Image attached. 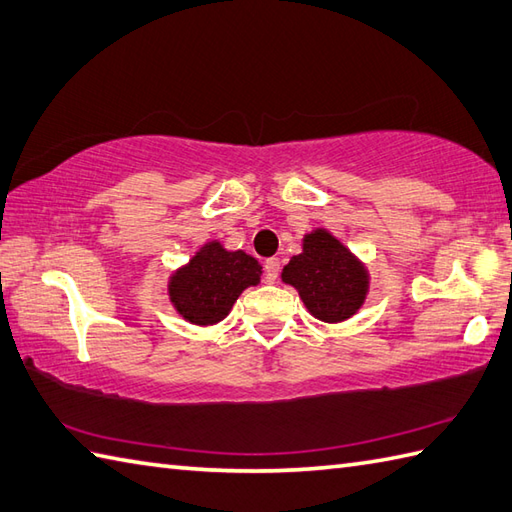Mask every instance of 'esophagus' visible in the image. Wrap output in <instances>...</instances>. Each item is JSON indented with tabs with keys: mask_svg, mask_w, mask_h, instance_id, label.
Segmentation results:
<instances>
[{
	"mask_svg": "<svg viewBox=\"0 0 512 512\" xmlns=\"http://www.w3.org/2000/svg\"><path fill=\"white\" fill-rule=\"evenodd\" d=\"M280 276V260L278 258H267L265 260V278L267 282H276Z\"/></svg>",
	"mask_w": 512,
	"mask_h": 512,
	"instance_id": "obj_1",
	"label": "esophagus"
}]
</instances>
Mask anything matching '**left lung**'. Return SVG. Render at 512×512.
I'll list each match as a JSON object with an SVG mask.
<instances>
[{
	"mask_svg": "<svg viewBox=\"0 0 512 512\" xmlns=\"http://www.w3.org/2000/svg\"><path fill=\"white\" fill-rule=\"evenodd\" d=\"M282 282L295 287L313 317L344 322L366 302L370 276L361 260L337 238L317 227L302 238V254L282 269Z\"/></svg>",
	"mask_w": 512,
	"mask_h": 512,
	"instance_id": "8db88e82",
	"label": "left lung"
}]
</instances>
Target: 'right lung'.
Masks as SVG:
<instances>
[{
	"label": "right lung",
	"mask_w": 512,
	"mask_h": 512,
	"mask_svg": "<svg viewBox=\"0 0 512 512\" xmlns=\"http://www.w3.org/2000/svg\"><path fill=\"white\" fill-rule=\"evenodd\" d=\"M260 274L263 267L254 256L243 249L227 252L219 241H210L170 276L168 298L186 322L212 326L232 311L238 295L258 285Z\"/></svg>",
	"instance_id": "right-lung-1"
}]
</instances>
